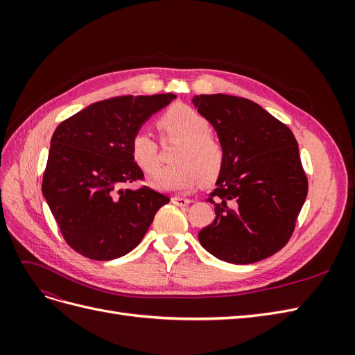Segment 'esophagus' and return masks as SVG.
Segmentation results:
<instances>
[{
	"label": "esophagus",
	"mask_w": 355,
	"mask_h": 355,
	"mask_svg": "<svg viewBox=\"0 0 355 355\" xmlns=\"http://www.w3.org/2000/svg\"><path fill=\"white\" fill-rule=\"evenodd\" d=\"M171 202L176 204V206H179V207H187L188 204L191 202V200L184 198V197H173V198H171Z\"/></svg>",
	"instance_id": "1"
}]
</instances>
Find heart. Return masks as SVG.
<instances>
[{
    "label": "heart",
    "instance_id": "heart-1",
    "mask_svg": "<svg viewBox=\"0 0 355 355\" xmlns=\"http://www.w3.org/2000/svg\"><path fill=\"white\" fill-rule=\"evenodd\" d=\"M157 128L163 139L180 141L171 157L173 166L159 170L153 184L158 189L188 192L200 182L211 184L225 164V148L218 137L210 135V123L188 105H175L161 114ZM130 151L135 163L145 173L159 167V148L155 139L145 130L133 135Z\"/></svg>",
    "mask_w": 355,
    "mask_h": 355
}]
</instances>
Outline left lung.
Segmentation results:
<instances>
[{"label": "left lung", "instance_id": "1", "mask_svg": "<svg viewBox=\"0 0 355 355\" xmlns=\"http://www.w3.org/2000/svg\"><path fill=\"white\" fill-rule=\"evenodd\" d=\"M192 103L218 132L227 154L207 198L216 218L198 232V240L225 262L262 261L292 237L308 194L296 139L249 99L200 94Z\"/></svg>", "mask_w": 355, "mask_h": 355}]
</instances>
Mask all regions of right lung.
<instances>
[{
  "label": "right lung",
  "instance_id": "right-lung-1",
  "mask_svg": "<svg viewBox=\"0 0 355 355\" xmlns=\"http://www.w3.org/2000/svg\"><path fill=\"white\" fill-rule=\"evenodd\" d=\"M175 94L118 96L96 102L62 121L53 133L42 194L72 250L111 261L142 241L164 194L127 185L144 180L130 142Z\"/></svg>",
  "mask_w": 355,
  "mask_h": 355
}]
</instances>
